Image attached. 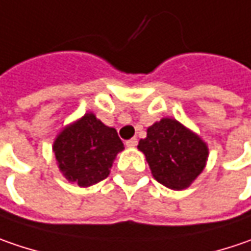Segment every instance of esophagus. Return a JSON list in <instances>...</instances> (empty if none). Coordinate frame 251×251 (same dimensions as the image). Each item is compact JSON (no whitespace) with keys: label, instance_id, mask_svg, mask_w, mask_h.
<instances>
[{"label":"esophagus","instance_id":"esophagus-1","mask_svg":"<svg viewBox=\"0 0 251 251\" xmlns=\"http://www.w3.org/2000/svg\"><path fill=\"white\" fill-rule=\"evenodd\" d=\"M137 138H131V140H128V141H126V145L128 147V148H134V147H137Z\"/></svg>","mask_w":251,"mask_h":251}]
</instances>
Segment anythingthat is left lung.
<instances>
[{
    "mask_svg": "<svg viewBox=\"0 0 251 251\" xmlns=\"http://www.w3.org/2000/svg\"><path fill=\"white\" fill-rule=\"evenodd\" d=\"M138 148L145 154L154 178L175 191L188 188L207 159L206 144L172 119L152 124Z\"/></svg>",
    "mask_w": 251,
    "mask_h": 251,
    "instance_id": "obj_1",
    "label": "left lung"
}]
</instances>
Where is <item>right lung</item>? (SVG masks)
<instances>
[{
    "label": "right lung",
    "instance_id": "obj_1",
    "mask_svg": "<svg viewBox=\"0 0 251 251\" xmlns=\"http://www.w3.org/2000/svg\"><path fill=\"white\" fill-rule=\"evenodd\" d=\"M124 145L114 128L87 113L66 127L53 144L59 168L70 182L90 186L103 181Z\"/></svg>",
    "mask_w": 251,
    "mask_h": 251
}]
</instances>
